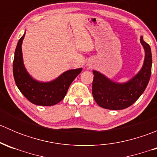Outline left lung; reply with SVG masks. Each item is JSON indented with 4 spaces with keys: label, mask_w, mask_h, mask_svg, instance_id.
Masks as SVG:
<instances>
[{
    "label": "left lung",
    "mask_w": 157,
    "mask_h": 157,
    "mask_svg": "<svg viewBox=\"0 0 157 157\" xmlns=\"http://www.w3.org/2000/svg\"><path fill=\"white\" fill-rule=\"evenodd\" d=\"M145 52L143 66L135 76L125 83L110 80L97 71H93V96L100 107L110 110H121L131 106L144 92L151 75L152 54L150 45L140 36Z\"/></svg>",
    "instance_id": "1"
}]
</instances>
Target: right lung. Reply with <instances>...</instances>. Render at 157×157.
Segmentation results:
<instances>
[{"label": "right lung", "mask_w": 157, "mask_h": 157, "mask_svg": "<svg viewBox=\"0 0 157 157\" xmlns=\"http://www.w3.org/2000/svg\"><path fill=\"white\" fill-rule=\"evenodd\" d=\"M25 33L18 41L13 63L15 83L23 96L32 103L50 106L61 102L64 98L70 85L82 71V68L68 70L55 80L42 82L35 80L28 73L23 63L22 44Z\"/></svg>", "instance_id": "right-lung-1"}]
</instances>
